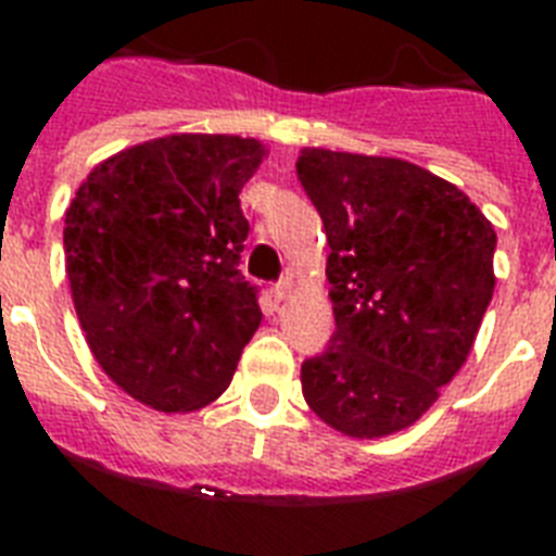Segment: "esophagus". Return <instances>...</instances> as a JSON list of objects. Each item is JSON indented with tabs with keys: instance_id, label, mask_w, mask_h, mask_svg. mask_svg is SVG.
I'll use <instances>...</instances> for the list:
<instances>
[{
	"instance_id": "1",
	"label": "esophagus",
	"mask_w": 556,
	"mask_h": 556,
	"mask_svg": "<svg viewBox=\"0 0 556 556\" xmlns=\"http://www.w3.org/2000/svg\"><path fill=\"white\" fill-rule=\"evenodd\" d=\"M291 286H294V282H291V277H282L279 282H274V286H270V296H274V303H282V300L291 294Z\"/></svg>"
}]
</instances>
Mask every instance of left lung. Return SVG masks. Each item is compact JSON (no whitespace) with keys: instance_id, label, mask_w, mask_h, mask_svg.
I'll list each match as a JSON object with an SVG mask.
<instances>
[{"instance_id":"1","label":"left lung","mask_w":556,"mask_h":556,"mask_svg":"<svg viewBox=\"0 0 556 556\" xmlns=\"http://www.w3.org/2000/svg\"><path fill=\"white\" fill-rule=\"evenodd\" d=\"M296 178L329 239L334 334L303 361L314 413L352 439L421 418L470 355L496 233L465 192L401 159L303 150Z\"/></svg>"}]
</instances>
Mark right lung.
Returning <instances> with one entry per match:
<instances>
[{"label":"right lung","instance_id":"obj_1","mask_svg":"<svg viewBox=\"0 0 556 556\" xmlns=\"http://www.w3.org/2000/svg\"><path fill=\"white\" fill-rule=\"evenodd\" d=\"M265 147L167 135L91 169L65 213V274L109 378L161 413L216 401L260 329V288L239 270L244 181Z\"/></svg>","mask_w":556,"mask_h":556}]
</instances>
